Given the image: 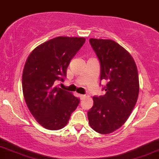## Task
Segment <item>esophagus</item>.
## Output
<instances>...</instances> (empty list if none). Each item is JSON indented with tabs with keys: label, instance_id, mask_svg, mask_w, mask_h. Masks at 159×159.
I'll list each match as a JSON object with an SVG mask.
<instances>
[{
	"label": "esophagus",
	"instance_id": "esophagus-1",
	"mask_svg": "<svg viewBox=\"0 0 159 159\" xmlns=\"http://www.w3.org/2000/svg\"><path fill=\"white\" fill-rule=\"evenodd\" d=\"M79 97H80V98H81V99H84V98H86V96H85V95L80 94V95H79Z\"/></svg>",
	"mask_w": 159,
	"mask_h": 159
}]
</instances>
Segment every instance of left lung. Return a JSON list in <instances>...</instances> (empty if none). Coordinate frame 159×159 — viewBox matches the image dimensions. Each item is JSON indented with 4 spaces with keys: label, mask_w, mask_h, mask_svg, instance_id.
<instances>
[{
    "label": "left lung",
    "mask_w": 159,
    "mask_h": 159,
    "mask_svg": "<svg viewBox=\"0 0 159 159\" xmlns=\"http://www.w3.org/2000/svg\"><path fill=\"white\" fill-rule=\"evenodd\" d=\"M100 65V80L107 82L104 96H93L87 112L90 127L107 134L121 127L130 116L139 94V78L134 59L123 47L111 39H90Z\"/></svg>",
    "instance_id": "left-lung-1"
}]
</instances>
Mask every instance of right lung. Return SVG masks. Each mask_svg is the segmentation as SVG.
Returning a JSON list of instances; mask_svg holds the SVG:
<instances>
[{"instance_id":"obj_1","label":"right lung","mask_w":159,"mask_h":159,"mask_svg":"<svg viewBox=\"0 0 159 159\" xmlns=\"http://www.w3.org/2000/svg\"><path fill=\"white\" fill-rule=\"evenodd\" d=\"M84 37L58 36L39 45L27 57L22 73V90L27 106L42 126L58 130L68 123L79 98L55 87L63 81L66 69L85 43Z\"/></svg>"}]
</instances>
